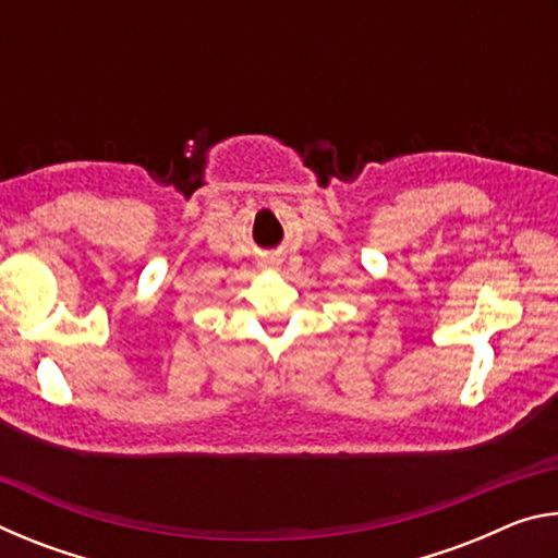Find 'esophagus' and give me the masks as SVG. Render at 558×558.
Returning a JSON list of instances; mask_svg holds the SVG:
<instances>
[{
	"label": "esophagus",
	"instance_id": "1",
	"mask_svg": "<svg viewBox=\"0 0 558 558\" xmlns=\"http://www.w3.org/2000/svg\"><path fill=\"white\" fill-rule=\"evenodd\" d=\"M282 258L280 256H268L266 260H263V268H280Z\"/></svg>",
	"mask_w": 558,
	"mask_h": 558
}]
</instances>
